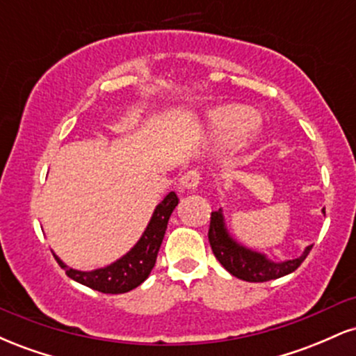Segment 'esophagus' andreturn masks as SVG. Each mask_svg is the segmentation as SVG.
Instances as JSON below:
<instances>
[{
  "label": "esophagus",
  "mask_w": 356,
  "mask_h": 356,
  "mask_svg": "<svg viewBox=\"0 0 356 356\" xmlns=\"http://www.w3.org/2000/svg\"><path fill=\"white\" fill-rule=\"evenodd\" d=\"M179 182H181V187H184V189L194 191L199 186V182H201V175H199L197 170H189V172L182 175Z\"/></svg>",
  "instance_id": "obj_1"
}]
</instances>
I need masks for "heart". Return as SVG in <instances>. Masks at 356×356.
Here are the masks:
<instances>
[{"mask_svg": "<svg viewBox=\"0 0 356 356\" xmlns=\"http://www.w3.org/2000/svg\"><path fill=\"white\" fill-rule=\"evenodd\" d=\"M209 137L212 144L222 147L241 134L251 137L256 132V112L244 105H226L209 112Z\"/></svg>", "mask_w": 356, "mask_h": 356, "instance_id": "heart-1", "label": "heart"}]
</instances>
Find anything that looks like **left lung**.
<instances>
[{
    "mask_svg": "<svg viewBox=\"0 0 356 356\" xmlns=\"http://www.w3.org/2000/svg\"><path fill=\"white\" fill-rule=\"evenodd\" d=\"M323 212H325V209H323ZM207 236H209V243L216 259L232 276L239 277L243 281H249V283H264V281L277 280V277H283L289 273L296 271L313 248V244L306 248L303 254L296 257V259L275 263V261L268 259L266 254L252 251V249L236 243L231 238V234L226 229V222H224L222 209L214 211L211 214V226Z\"/></svg>",
    "mask_w": 356,
    "mask_h": 356,
    "instance_id": "left-lung-1",
    "label": "left lung"
}]
</instances>
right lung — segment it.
<instances>
[{
	"label": "right lung",
	"mask_w": 356,
	"mask_h": 356,
	"mask_svg": "<svg viewBox=\"0 0 356 356\" xmlns=\"http://www.w3.org/2000/svg\"><path fill=\"white\" fill-rule=\"evenodd\" d=\"M177 204L179 197L175 195V192H169L164 201L155 207L152 218H150L144 234L137 241L136 246L108 266L93 269V271H79V269L68 268L55 252H53V256H55L60 268L65 269L67 276L76 283L88 286L95 291L107 293V295H120V293L130 291V289L144 283L155 266V259H157V252L161 249L162 239H164L167 222H169L170 214Z\"/></svg>",
	"instance_id": "1"
}]
</instances>
